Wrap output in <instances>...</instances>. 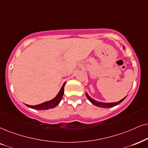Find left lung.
Segmentation results:
<instances>
[{"mask_svg": "<svg viewBox=\"0 0 148 148\" xmlns=\"http://www.w3.org/2000/svg\"><path fill=\"white\" fill-rule=\"evenodd\" d=\"M85 94H86V96H87V98H88V100L90 101L91 103H92L93 104H94V105L98 106V107H102V108H111V107H113V106L117 105V104H119V103H121V102H123V100H124V99L126 98V97H125V98H124L123 99H121V100L118 101V102H110V103H106V102H98V101L95 100L94 99L91 98V97L89 96L87 93H86Z\"/></svg>", "mask_w": 148, "mask_h": 148, "instance_id": "1", "label": "left lung"}]
</instances>
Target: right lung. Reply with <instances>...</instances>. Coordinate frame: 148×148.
I'll return each mask as SVG.
<instances>
[{"instance_id": "1", "label": "right lung", "mask_w": 148, "mask_h": 148, "mask_svg": "<svg viewBox=\"0 0 148 148\" xmlns=\"http://www.w3.org/2000/svg\"><path fill=\"white\" fill-rule=\"evenodd\" d=\"M65 82L63 83L62 87L61 88L60 91L58 93L57 96L55 97V98H53L52 100L50 101H47V102H45L44 103L37 104V105L32 106V105H28V104H26V106H27L28 107L33 108V109L36 110H48L49 108H55V106H57L58 104H59L60 101L62 98L63 96V93H64V87L65 85Z\"/></svg>"}]
</instances>
